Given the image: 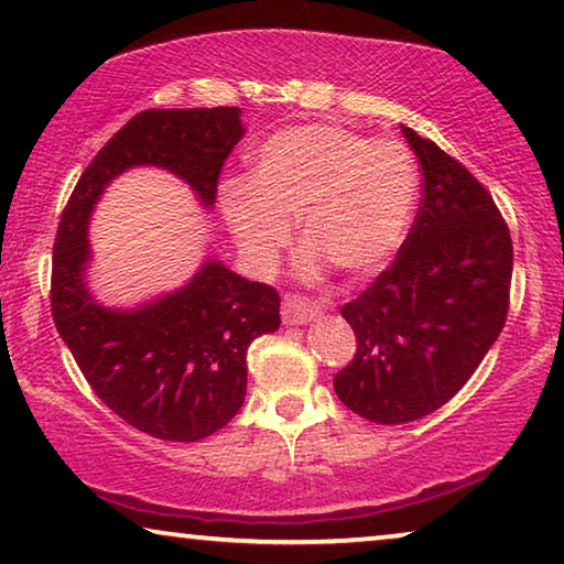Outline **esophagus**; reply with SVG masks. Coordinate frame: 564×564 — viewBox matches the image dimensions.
Wrapping results in <instances>:
<instances>
[{
    "label": "esophagus",
    "mask_w": 564,
    "mask_h": 564,
    "mask_svg": "<svg viewBox=\"0 0 564 564\" xmlns=\"http://www.w3.org/2000/svg\"><path fill=\"white\" fill-rule=\"evenodd\" d=\"M281 314H283V324L301 326V324H308V321H314L324 314V306L316 301H308L301 296H285Z\"/></svg>",
    "instance_id": "1"
}]
</instances>
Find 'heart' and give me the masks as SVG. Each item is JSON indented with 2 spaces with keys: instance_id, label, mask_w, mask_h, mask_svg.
<instances>
[{
  "instance_id": "1",
  "label": "heart",
  "mask_w": 564,
  "mask_h": 564,
  "mask_svg": "<svg viewBox=\"0 0 564 564\" xmlns=\"http://www.w3.org/2000/svg\"><path fill=\"white\" fill-rule=\"evenodd\" d=\"M419 170L404 142L338 124H293L250 155V175L220 185L223 220L256 271H268L296 218L303 275L328 263L369 275L389 261L414 213Z\"/></svg>"
}]
</instances>
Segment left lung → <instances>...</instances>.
Returning <instances> with one entry per match:
<instances>
[{"label":"left lung","instance_id":"left-lung-1","mask_svg":"<svg viewBox=\"0 0 564 564\" xmlns=\"http://www.w3.org/2000/svg\"><path fill=\"white\" fill-rule=\"evenodd\" d=\"M424 173L411 234L341 316L354 361L334 377L344 404L377 424L416 422L469 381L507 321L512 238L475 175L401 124Z\"/></svg>","mask_w":564,"mask_h":564}]
</instances>
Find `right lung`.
I'll list each match as a JSON object with an SVG mask.
<instances>
[{"mask_svg": "<svg viewBox=\"0 0 564 564\" xmlns=\"http://www.w3.org/2000/svg\"><path fill=\"white\" fill-rule=\"evenodd\" d=\"M246 135L240 107L145 110L79 175L52 256V318L89 387L130 426L165 442H198L238 414L248 346L281 326L271 285L205 256L181 289L135 306H107L89 289V218L115 177L160 167L216 205L220 167Z\"/></svg>", "mask_w": 564, "mask_h": 564, "instance_id": "1", "label": "right lung"}]
</instances>
